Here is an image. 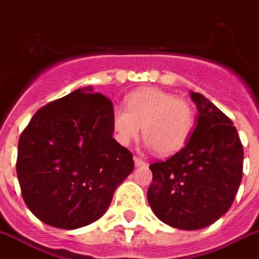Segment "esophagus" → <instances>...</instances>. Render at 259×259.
I'll use <instances>...</instances> for the list:
<instances>
[{"label":"esophagus","instance_id":"1","mask_svg":"<svg viewBox=\"0 0 259 259\" xmlns=\"http://www.w3.org/2000/svg\"><path fill=\"white\" fill-rule=\"evenodd\" d=\"M134 164H136V166H145L148 162H146L145 160H142L141 157H137V156H134Z\"/></svg>","mask_w":259,"mask_h":259}]
</instances>
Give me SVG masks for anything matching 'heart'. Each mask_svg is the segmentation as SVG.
Returning <instances> with one entry per match:
<instances>
[{
	"instance_id": "obj_1",
	"label": "heart",
	"mask_w": 259,
	"mask_h": 259,
	"mask_svg": "<svg viewBox=\"0 0 259 259\" xmlns=\"http://www.w3.org/2000/svg\"><path fill=\"white\" fill-rule=\"evenodd\" d=\"M144 126L146 145L169 156L184 149L196 126V114L189 102L176 94L146 87L126 98V107L111 111V127L118 144L127 146Z\"/></svg>"
}]
</instances>
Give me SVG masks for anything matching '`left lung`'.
<instances>
[{
  "label": "left lung",
  "instance_id": "left-lung-1",
  "mask_svg": "<svg viewBox=\"0 0 259 259\" xmlns=\"http://www.w3.org/2000/svg\"><path fill=\"white\" fill-rule=\"evenodd\" d=\"M197 125L184 149L149 165L148 201L156 217L180 230H199L225 215L243 173V146L233 121L201 94L191 91Z\"/></svg>",
  "mask_w": 259,
  "mask_h": 259
}]
</instances>
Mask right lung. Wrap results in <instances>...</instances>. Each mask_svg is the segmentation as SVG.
Segmentation results:
<instances>
[{"label": "right lung", "instance_id": "obj_1", "mask_svg": "<svg viewBox=\"0 0 259 259\" xmlns=\"http://www.w3.org/2000/svg\"><path fill=\"white\" fill-rule=\"evenodd\" d=\"M93 87L37 110L18 140L22 199L34 217L74 230L106 212L134 168L133 154L113 138V102Z\"/></svg>", "mask_w": 259, "mask_h": 259}]
</instances>
